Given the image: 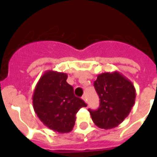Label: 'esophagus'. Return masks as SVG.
Masks as SVG:
<instances>
[{
	"label": "esophagus",
	"instance_id": "esophagus-1",
	"mask_svg": "<svg viewBox=\"0 0 157 157\" xmlns=\"http://www.w3.org/2000/svg\"><path fill=\"white\" fill-rule=\"evenodd\" d=\"M82 98V100L84 101H85L86 103H87V98H86V96H83V97Z\"/></svg>",
	"mask_w": 157,
	"mask_h": 157
}]
</instances>
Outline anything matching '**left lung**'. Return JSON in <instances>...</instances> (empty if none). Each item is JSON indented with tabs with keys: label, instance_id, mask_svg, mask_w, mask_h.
<instances>
[{
	"label": "left lung",
	"instance_id": "left-lung-1",
	"mask_svg": "<svg viewBox=\"0 0 157 157\" xmlns=\"http://www.w3.org/2000/svg\"><path fill=\"white\" fill-rule=\"evenodd\" d=\"M94 87L100 98L98 110L89 109L92 120L101 129H112L128 116L135 102L136 90L128 78L119 71L98 75Z\"/></svg>",
	"mask_w": 157,
	"mask_h": 157
}]
</instances>
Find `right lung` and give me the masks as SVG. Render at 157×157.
Segmentation results:
<instances>
[{
	"instance_id": "right-lung-1",
	"label": "right lung",
	"mask_w": 157,
	"mask_h": 157,
	"mask_svg": "<svg viewBox=\"0 0 157 157\" xmlns=\"http://www.w3.org/2000/svg\"><path fill=\"white\" fill-rule=\"evenodd\" d=\"M67 75L49 70L37 82L33 107L37 117L50 130L64 134L71 132L75 123V115L87 105L75 97L74 89L67 82Z\"/></svg>"
}]
</instances>
